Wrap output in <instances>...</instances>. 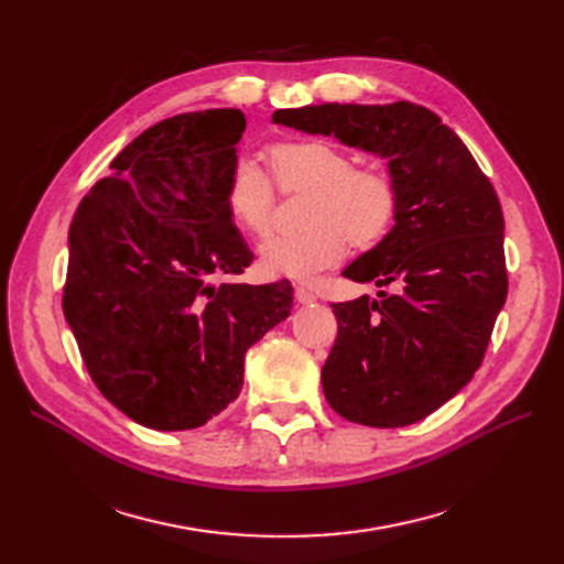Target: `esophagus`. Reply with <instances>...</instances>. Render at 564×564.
<instances>
[{"label": "esophagus", "mask_w": 564, "mask_h": 564, "mask_svg": "<svg viewBox=\"0 0 564 564\" xmlns=\"http://www.w3.org/2000/svg\"><path fill=\"white\" fill-rule=\"evenodd\" d=\"M294 296H296V301L301 303V305H313L317 299H315V294L311 292V289H305V286H296L294 289Z\"/></svg>", "instance_id": "34e87169"}]
</instances>
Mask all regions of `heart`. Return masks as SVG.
I'll return each mask as SVG.
<instances>
[{"label": "heart", "mask_w": 564, "mask_h": 564, "mask_svg": "<svg viewBox=\"0 0 564 564\" xmlns=\"http://www.w3.org/2000/svg\"><path fill=\"white\" fill-rule=\"evenodd\" d=\"M272 176L282 191H305L303 228L270 235L259 247L261 270L270 278L313 280L340 261L348 240L355 247L377 245L398 209V193L381 169L352 166L344 150L327 141H284L268 150ZM226 207L249 235H263L270 224L272 183L263 169L240 158L228 176Z\"/></svg>", "instance_id": "1"}]
</instances>
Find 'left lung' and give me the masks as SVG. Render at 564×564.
Returning <instances> with one entry per match:
<instances>
[{"instance_id":"8db88e82","label":"left lung","mask_w":564,"mask_h":564,"mask_svg":"<svg viewBox=\"0 0 564 564\" xmlns=\"http://www.w3.org/2000/svg\"><path fill=\"white\" fill-rule=\"evenodd\" d=\"M272 122L334 135L388 162L395 226L344 278L398 292L334 303L338 336L322 390L352 423H416L473 379L506 303L499 197L464 141L409 100L286 108Z\"/></svg>"}]
</instances>
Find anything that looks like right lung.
<instances>
[{
  "instance_id": "obj_1",
  "label": "right lung",
  "mask_w": 564,
  "mask_h": 564,
  "mask_svg": "<svg viewBox=\"0 0 564 564\" xmlns=\"http://www.w3.org/2000/svg\"><path fill=\"white\" fill-rule=\"evenodd\" d=\"M247 117L185 112L145 129L75 212L63 313L94 383L155 431H191L237 400L245 355L294 289L214 284L251 251L226 207Z\"/></svg>"
}]
</instances>
